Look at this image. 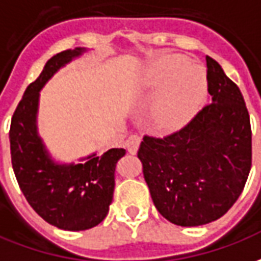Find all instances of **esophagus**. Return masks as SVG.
Instances as JSON below:
<instances>
[{
    "label": "esophagus",
    "instance_id": "1",
    "mask_svg": "<svg viewBox=\"0 0 261 261\" xmlns=\"http://www.w3.org/2000/svg\"><path fill=\"white\" fill-rule=\"evenodd\" d=\"M140 143H141V137L134 134V136L128 137V140L125 143V147H127L130 154H136L137 151H138V147H140Z\"/></svg>",
    "mask_w": 261,
    "mask_h": 261
}]
</instances>
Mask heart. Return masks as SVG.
<instances>
[{
	"instance_id": "b5f03b06",
	"label": "heart",
	"mask_w": 261,
	"mask_h": 261,
	"mask_svg": "<svg viewBox=\"0 0 261 261\" xmlns=\"http://www.w3.org/2000/svg\"><path fill=\"white\" fill-rule=\"evenodd\" d=\"M138 89L155 99L151 105L154 124L175 131L191 123L207 97V79L203 69L181 55H168L143 69Z\"/></svg>"
}]
</instances>
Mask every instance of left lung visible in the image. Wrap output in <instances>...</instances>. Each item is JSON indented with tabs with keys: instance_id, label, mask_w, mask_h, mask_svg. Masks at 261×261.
I'll use <instances>...</instances> for the list:
<instances>
[{
	"instance_id": "left-lung-1",
	"label": "left lung",
	"mask_w": 261,
	"mask_h": 261,
	"mask_svg": "<svg viewBox=\"0 0 261 261\" xmlns=\"http://www.w3.org/2000/svg\"><path fill=\"white\" fill-rule=\"evenodd\" d=\"M206 66L212 103L178 133L144 137L137 154L158 212L178 226L222 218L251 168L250 117L242 92L209 56Z\"/></svg>"
}]
</instances>
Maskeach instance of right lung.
I'll return each instance as SVG.
<instances>
[{
  "label": "right lung",
  "instance_id": "right-lung-1",
  "mask_svg": "<svg viewBox=\"0 0 261 261\" xmlns=\"http://www.w3.org/2000/svg\"><path fill=\"white\" fill-rule=\"evenodd\" d=\"M89 50L74 48L52 56L27 87L11 120V161L23 196L42 219L70 232L94 227L107 216L116 164L125 154L124 148H112L103 155L96 151L76 162H61L39 136L41 90L62 67Z\"/></svg>",
  "mask_w": 261,
  "mask_h": 261
}]
</instances>
